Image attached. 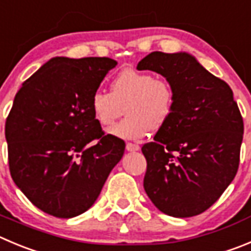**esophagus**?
Returning <instances> with one entry per match:
<instances>
[{
    "label": "esophagus",
    "mask_w": 251,
    "mask_h": 251,
    "mask_svg": "<svg viewBox=\"0 0 251 251\" xmlns=\"http://www.w3.org/2000/svg\"><path fill=\"white\" fill-rule=\"evenodd\" d=\"M126 150H127V151H139L140 150V146L137 144H132V142H127V144H126Z\"/></svg>",
    "instance_id": "obj_1"
}]
</instances>
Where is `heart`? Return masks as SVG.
I'll list each match as a JSON object with an SVG mask.
<instances>
[{"instance_id":"heart-1","label":"heart","mask_w":251,"mask_h":251,"mask_svg":"<svg viewBox=\"0 0 251 251\" xmlns=\"http://www.w3.org/2000/svg\"><path fill=\"white\" fill-rule=\"evenodd\" d=\"M175 101V88L168 79L125 69L112 80L110 93L98 90L93 94L90 109L95 121L109 127L123 115L125 106V119L110 132L120 139L140 140L168 123Z\"/></svg>"}]
</instances>
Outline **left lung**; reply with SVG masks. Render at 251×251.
I'll list each match as a JSON object with an SVG mask.
<instances>
[{"label":"left lung","mask_w":251,"mask_h":251,"mask_svg":"<svg viewBox=\"0 0 251 251\" xmlns=\"http://www.w3.org/2000/svg\"><path fill=\"white\" fill-rule=\"evenodd\" d=\"M137 69L163 75L176 93L172 116L141 149L145 191L165 214H201L238 172L244 123L233 91L187 53L152 51Z\"/></svg>","instance_id":"left-lung-1"}]
</instances>
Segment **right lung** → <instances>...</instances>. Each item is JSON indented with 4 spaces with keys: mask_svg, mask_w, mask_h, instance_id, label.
I'll return each mask as SVG.
<instances>
[{
    "mask_svg": "<svg viewBox=\"0 0 251 251\" xmlns=\"http://www.w3.org/2000/svg\"><path fill=\"white\" fill-rule=\"evenodd\" d=\"M106 57H57L22 84L6 119L12 179L30 202L57 218L86 212L123 157L124 140L105 135L90 109L109 70Z\"/></svg>",
    "mask_w": 251,
    "mask_h": 251,
    "instance_id": "add662e5",
    "label": "right lung"
}]
</instances>
